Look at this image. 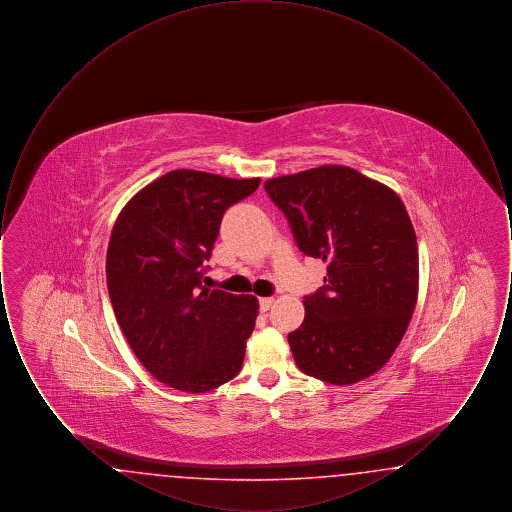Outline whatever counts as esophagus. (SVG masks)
I'll return each instance as SVG.
<instances>
[{"label": "esophagus", "mask_w": 512, "mask_h": 512, "mask_svg": "<svg viewBox=\"0 0 512 512\" xmlns=\"http://www.w3.org/2000/svg\"><path fill=\"white\" fill-rule=\"evenodd\" d=\"M272 303H274L272 297H261V299H259V309H261L263 313H267L268 309L272 307Z\"/></svg>", "instance_id": "obj_1"}]
</instances>
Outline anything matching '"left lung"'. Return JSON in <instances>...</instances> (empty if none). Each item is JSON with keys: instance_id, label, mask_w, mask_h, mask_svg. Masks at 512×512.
Here are the masks:
<instances>
[{"instance_id": "1", "label": "left lung", "mask_w": 512, "mask_h": 512, "mask_svg": "<svg viewBox=\"0 0 512 512\" xmlns=\"http://www.w3.org/2000/svg\"><path fill=\"white\" fill-rule=\"evenodd\" d=\"M265 190L297 247L328 265L288 336L295 365L334 386L365 380L390 361L416 305L418 245L403 201L341 165L270 178Z\"/></svg>"}]
</instances>
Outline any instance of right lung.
<instances>
[{"mask_svg":"<svg viewBox=\"0 0 512 512\" xmlns=\"http://www.w3.org/2000/svg\"><path fill=\"white\" fill-rule=\"evenodd\" d=\"M261 178L167 172L134 195L107 247V290L122 334L147 372L203 393L232 380L255 328L257 297L203 286L224 211Z\"/></svg>","mask_w":512,"mask_h":512,"instance_id":"add662e5","label":"right lung"}]
</instances>
